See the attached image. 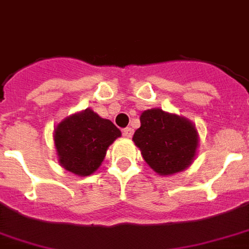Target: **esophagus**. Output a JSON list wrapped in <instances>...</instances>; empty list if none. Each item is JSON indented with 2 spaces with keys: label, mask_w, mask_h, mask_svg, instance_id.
Segmentation results:
<instances>
[{
  "label": "esophagus",
  "mask_w": 249,
  "mask_h": 249,
  "mask_svg": "<svg viewBox=\"0 0 249 249\" xmlns=\"http://www.w3.org/2000/svg\"><path fill=\"white\" fill-rule=\"evenodd\" d=\"M123 134H124L126 138H130L133 136V129L132 128H125L124 130H123Z\"/></svg>",
  "instance_id": "1"
}]
</instances>
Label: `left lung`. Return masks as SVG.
Returning <instances> with one entry per match:
<instances>
[{
  "instance_id": "left-lung-1",
  "label": "left lung",
  "mask_w": 249,
  "mask_h": 249,
  "mask_svg": "<svg viewBox=\"0 0 249 249\" xmlns=\"http://www.w3.org/2000/svg\"><path fill=\"white\" fill-rule=\"evenodd\" d=\"M140 120L133 141L155 172L172 175L193 162L198 138L192 123L159 108L145 111Z\"/></svg>"
}]
</instances>
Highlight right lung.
Here are the masks:
<instances>
[{"label": "right lung", "instance_id": "add662e5", "mask_svg": "<svg viewBox=\"0 0 249 249\" xmlns=\"http://www.w3.org/2000/svg\"><path fill=\"white\" fill-rule=\"evenodd\" d=\"M113 123L86 111L68 117L57 125L54 145L60 163L75 175H91L102 164L108 146L120 137Z\"/></svg>", "mask_w": 249, "mask_h": 249}]
</instances>
